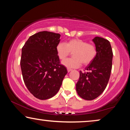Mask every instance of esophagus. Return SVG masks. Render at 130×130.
<instances>
[{
	"instance_id": "esophagus-1",
	"label": "esophagus",
	"mask_w": 130,
	"mask_h": 130,
	"mask_svg": "<svg viewBox=\"0 0 130 130\" xmlns=\"http://www.w3.org/2000/svg\"><path fill=\"white\" fill-rule=\"evenodd\" d=\"M72 70H73L72 69H71V68H69V67H67V71H68V72H70V71H72Z\"/></svg>"
}]
</instances>
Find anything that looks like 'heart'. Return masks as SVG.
Listing matches in <instances>:
<instances>
[{"label": "heart", "mask_w": 130, "mask_h": 130, "mask_svg": "<svg viewBox=\"0 0 130 130\" xmlns=\"http://www.w3.org/2000/svg\"><path fill=\"white\" fill-rule=\"evenodd\" d=\"M58 57L64 60L72 53V58H69L62 62L63 65L69 68H75L81 65H88L92 63L97 55L96 47L93 44L78 38L70 40L67 43L60 42L57 46Z\"/></svg>", "instance_id": "b5f03b06"}]
</instances>
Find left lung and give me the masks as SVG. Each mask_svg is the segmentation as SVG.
<instances>
[{"label":"left lung","mask_w":130,"mask_h":130,"mask_svg":"<svg viewBox=\"0 0 130 130\" xmlns=\"http://www.w3.org/2000/svg\"><path fill=\"white\" fill-rule=\"evenodd\" d=\"M93 41L97 48L93 61L85 69L89 72L80 71L76 83V91L82 98L91 101L102 93L109 81L112 64L113 53L108 40L96 37Z\"/></svg>","instance_id":"8db88e82"}]
</instances>
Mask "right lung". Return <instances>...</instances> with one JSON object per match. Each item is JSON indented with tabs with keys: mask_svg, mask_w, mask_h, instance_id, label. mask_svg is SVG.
Returning a JSON list of instances; mask_svg holds the SVG:
<instances>
[{
	"mask_svg": "<svg viewBox=\"0 0 130 130\" xmlns=\"http://www.w3.org/2000/svg\"><path fill=\"white\" fill-rule=\"evenodd\" d=\"M59 34L41 31L31 35L22 48L20 64L26 88L41 100L56 95L67 73L60 63L57 46Z\"/></svg>",
	"mask_w": 130,
	"mask_h": 130,
	"instance_id": "obj_1",
	"label": "right lung"
}]
</instances>
